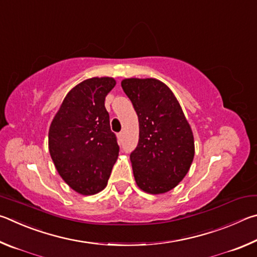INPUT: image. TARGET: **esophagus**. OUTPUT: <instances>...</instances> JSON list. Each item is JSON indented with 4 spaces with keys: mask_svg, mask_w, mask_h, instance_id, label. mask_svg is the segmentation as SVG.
<instances>
[{
    "mask_svg": "<svg viewBox=\"0 0 257 257\" xmlns=\"http://www.w3.org/2000/svg\"><path fill=\"white\" fill-rule=\"evenodd\" d=\"M117 140H118V142L123 141V133H118V134H117Z\"/></svg>",
    "mask_w": 257,
    "mask_h": 257,
    "instance_id": "34e87169",
    "label": "esophagus"
}]
</instances>
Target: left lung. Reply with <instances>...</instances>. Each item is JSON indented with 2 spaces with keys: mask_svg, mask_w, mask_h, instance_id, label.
Listing matches in <instances>:
<instances>
[{
  "mask_svg": "<svg viewBox=\"0 0 257 257\" xmlns=\"http://www.w3.org/2000/svg\"><path fill=\"white\" fill-rule=\"evenodd\" d=\"M120 84L139 117V143L130 156L137 185L149 194L169 192L186 176L194 158L191 126L161 81L130 78Z\"/></svg>",
  "mask_w": 257,
  "mask_h": 257,
  "instance_id": "obj_1",
  "label": "left lung"
}]
</instances>
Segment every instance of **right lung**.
Returning a JSON list of instances; mask_svg holds the SVG:
<instances>
[{"label": "right lung", "instance_id": "right-lung-1", "mask_svg": "<svg viewBox=\"0 0 257 257\" xmlns=\"http://www.w3.org/2000/svg\"><path fill=\"white\" fill-rule=\"evenodd\" d=\"M109 76L72 88L49 126L48 149L57 173L72 190L93 195L106 187L119 147L111 132L105 98L115 87Z\"/></svg>", "mask_w": 257, "mask_h": 257}]
</instances>
